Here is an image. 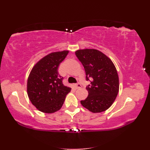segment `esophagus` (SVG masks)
<instances>
[{
  "label": "esophagus",
  "mask_w": 150,
  "mask_h": 150,
  "mask_svg": "<svg viewBox=\"0 0 150 150\" xmlns=\"http://www.w3.org/2000/svg\"><path fill=\"white\" fill-rule=\"evenodd\" d=\"M75 87L76 88H81V83H79V82H78V83H77V84H75Z\"/></svg>",
  "instance_id": "esophagus-1"
}]
</instances>
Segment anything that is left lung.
Returning <instances> with one entry per match:
<instances>
[{"label":"left lung","instance_id":"1","mask_svg":"<svg viewBox=\"0 0 150 150\" xmlns=\"http://www.w3.org/2000/svg\"><path fill=\"white\" fill-rule=\"evenodd\" d=\"M75 55L83 65L88 96L81 103L93 113H100L109 108L119 93V76L115 66L103 53L94 49L79 50ZM91 80H89V79Z\"/></svg>","mask_w":150,"mask_h":150}]
</instances>
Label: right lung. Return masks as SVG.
Masks as SVG:
<instances>
[{"label": "right lung", "mask_w": 150, "mask_h": 150, "mask_svg": "<svg viewBox=\"0 0 150 150\" xmlns=\"http://www.w3.org/2000/svg\"><path fill=\"white\" fill-rule=\"evenodd\" d=\"M69 51L51 53L40 59L29 75L27 92L30 101L39 111L52 113L62 108L66 95L71 88L62 83L59 75V64L66 58Z\"/></svg>", "instance_id": "1"}]
</instances>
